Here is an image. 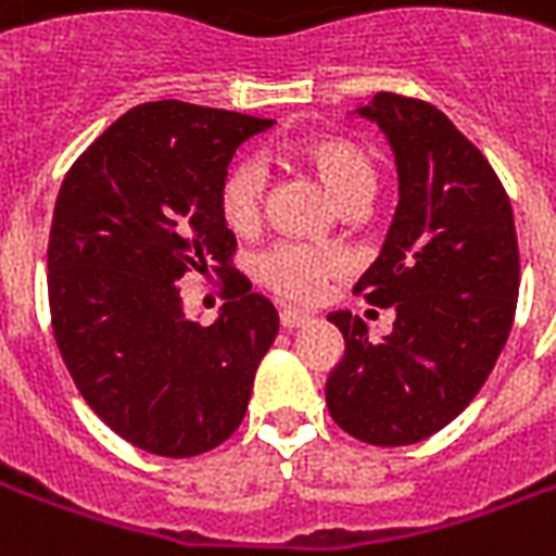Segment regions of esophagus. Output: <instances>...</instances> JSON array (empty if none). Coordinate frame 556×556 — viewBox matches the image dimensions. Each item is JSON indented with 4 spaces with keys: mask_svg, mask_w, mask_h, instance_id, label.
<instances>
[{
    "mask_svg": "<svg viewBox=\"0 0 556 556\" xmlns=\"http://www.w3.org/2000/svg\"><path fill=\"white\" fill-rule=\"evenodd\" d=\"M309 321H313V315L306 313V309H298V306H282V309H279V325L286 327V330L309 325Z\"/></svg>",
    "mask_w": 556,
    "mask_h": 556,
    "instance_id": "obj_1",
    "label": "esophagus"
}]
</instances>
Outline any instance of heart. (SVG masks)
Returning a JSON list of instances; mask_svg holds the SVG:
<instances>
[{
	"label": "heart",
	"mask_w": 556,
	"mask_h": 556,
	"mask_svg": "<svg viewBox=\"0 0 556 556\" xmlns=\"http://www.w3.org/2000/svg\"><path fill=\"white\" fill-rule=\"evenodd\" d=\"M294 157L306 163L325 184L327 193L345 205L357 195H372L378 184L372 157L345 137H313L294 148ZM265 193V169L255 160H238L219 181V214L231 231H250L258 223ZM339 267V258L306 243H277L258 258V279L286 298L309 301L325 279Z\"/></svg>",
	"instance_id": "obj_1"
}]
</instances>
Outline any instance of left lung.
<instances>
[{"label":"left lung","mask_w":556,"mask_h":556,"mask_svg":"<svg viewBox=\"0 0 556 556\" xmlns=\"http://www.w3.org/2000/svg\"><path fill=\"white\" fill-rule=\"evenodd\" d=\"M351 115L381 127L396 157V214L357 279L396 321L372 342L349 309L327 315L345 354L325 396L351 438L408 446L473 402L506 345L518 301L513 205L482 151L431 103L378 91Z\"/></svg>","instance_id":"left-lung-1"}]
</instances>
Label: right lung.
Returning <instances> with one entry per match:
<instances>
[{"label": "right lung", "instance_id": "obj_1", "mask_svg": "<svg viewBox=\"0 0 556 556\" xmlns=\"http://www.w3.org/2000/svg\"><path fill=\"white\" fill-rule=\"evenodd\" d=\"M270 118L181 101L134 106L94 139L59 190L47 250L53 333L89 408L166 458L207 453L241 426L274 303L229 267L214 325L187 318L178 279L226 265L235 235L219 181Z\"/></svg>", "mask_w": 556, "mask_h": 556}]
</instances>
